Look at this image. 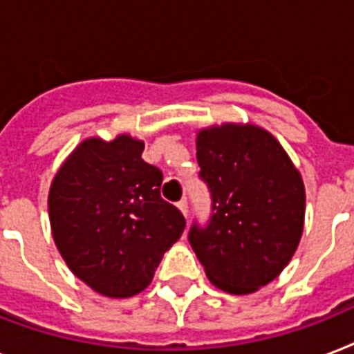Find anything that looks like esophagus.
Instances as JSON below:
<instances>
[{
  "label": "esophagus",
  "mask_w": 354,
  "mask_h": 354,
  "mask_svg": "<svg viewBox=\"0 0 354 354\" xmlns=\"http://www.w3.org/2000/svg\"><path fill=\"white\" fill-rule=\"evenodd\" d=\"M178 209L182 211L183 216H185V218H187V216H189V205H187V200H185V198L180 200V202H178Z\"/></svg>",
  "instance_id": "esophagus-1"
}]
</instances>
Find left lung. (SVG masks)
Listing matches in <instances>:
<instances>
[{"label":"left lung","instance_id":"left-lung-1","mask_svg":"<svg viewBox=\"0 0 354 354\" xmlns=\"http://www.w3.org/2000/svg\"><path fill=\"white\" fill-rule=\"evenodd\" d=\"M196 160L211 218L204 227L194 222L189 242L213 285L252 294L283 272L301 241V174L279 141L255 124L200 130Z\"/></svg>","mask_w":354,"mask_h":354}]
</instances>
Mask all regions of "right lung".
Wrapping results in <instances>:
<instances>
[{
    "mask_svg": "<svg viewBox=\"0 0 354 354\" xmlns=\"http://www.w3.org/2000/svg\"><path fill=\"white\" fill-rule=\"evenodd\" d=\"M143 141L88 138L66 158L49 189L58 252L80 281L106 297H132L154 277L185 218L161 198L163 174L141 158Z\"/></svg>",
    "mask_w": 354,
    "mask_h": 354,
    "instance_id": "obj_1",
    "label": "right lung"
}]
</instances>
